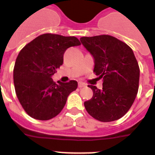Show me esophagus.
Instances as JSON below:
<instances>
[{"label": "esophagus", "instance_id": "1", "mask_svg": "<svg viewBox=\"0 0 155 155\" xmlns=\"http://www.w3.org/2000/svg\"><path fill=\"white\" fill-rule=\"evenodd\" d=\"M78 86H79V88H84V87H85V84L83 83H81V82H80L79 84H78Z\"/></svg>", "mask_w": 155, "mask_h": 155}]
</instances>
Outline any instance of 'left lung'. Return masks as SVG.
<instances>
[{
  "label": "left lung",
  "instance_id": "left-lung-1",
  "mask_svg": "<svg viewBox=\"0 0 155 155\" xmlns=\"http://www.w3.org/2000/svg\"><path fill=\"white\" fill-rule=\"evenodd\" d=\"M81 42L94 57V72L104 81L102 89L89 85L94 94L84 102V107L98 121L118 120L129 111L138 93L140 68L132 49L105 34L82 37Z\"/></svg>",
  "mask_w": 155,
  "mask_h": 155
}]
</instances>
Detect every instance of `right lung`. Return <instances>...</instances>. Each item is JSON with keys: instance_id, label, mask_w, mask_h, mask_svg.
Returning <instances> with one entry per match:
<instances>
[{"instance_id": "right-lung-1", "label": "right lung", "mask_w": 155, "mask_h": 155, "mask_svg": "<svg viewBox=\"0 0 155 155\" xmlns=\"http://www.w3.org/2000/svg\"><path fill=\"white\" fill-rule=\"evenodd\" d=\"M79 45L75 37L44 34L19 51L14 67V84L19 103L31 117L42 121L55 117L69 94L77 89V81L57 84L51 76L63 64L66 49Z\"/></svg>"}]
</instances>
